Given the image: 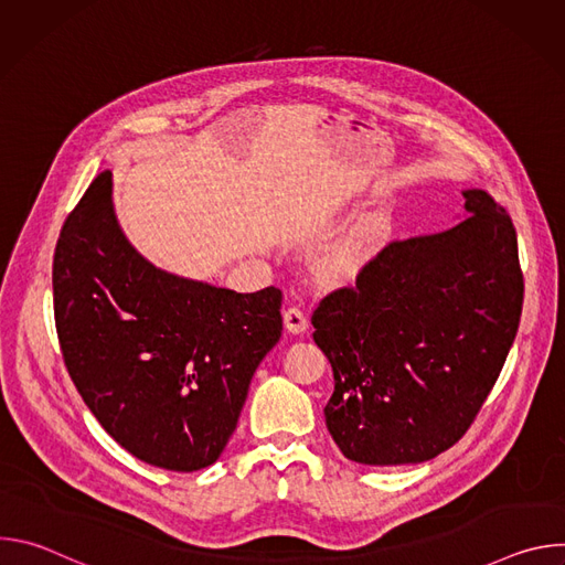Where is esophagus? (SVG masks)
Instances as JSON below:
<instances>
[{"label": "esophagus", "mask_w": 565, "mask_h": 565, "mask_svg": "<svg viewBox=\"0 0 565 565\" xmlns=\"http://www.w3.org/2000/svg\"><path fill=\"white\" fill-rule=\"evenodd\" d=\"M284 327H286L288 333L299 335V333H303L308 329V319H306V315L299 308H288L284 312Z\"/></svg>", "instance_id": "1"}]
</instances>
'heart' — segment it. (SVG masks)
<instances>
[{
    "label": "heart",
    "instance_id": "b5f03b06",
    "mask_svg": "<svg viewBox=\"0 0 565 565\" xmlns=\"http://www.w3.org/2000/svg\"><path fill=\"white\" fill-rule=\"evenodd\" d=\"M393 223L384 212H369L355 218L319 262V275L331 284L355 279L364 266L391 238Z\"/></svg>",
    "mask_w": 565,
    "mask_h": 565
}]
</instances>
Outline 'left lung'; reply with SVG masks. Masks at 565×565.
Instances as JSON below:
<instances>
[{
	"label": "left lung",
	"instance_id": "obj_1",
	"mask_svg": "<svg viewBox=\"0 0 565 565\" xmlns=\"http://www.w3.org/2000/svg\"><path fill=\"white\" fill-rule=\"evenodd\" d=\"M454 227L393 241L312 312L333 366L327 427L349 460L414 465L456 445L519 331L523 275L510 214L462 190Z\"/></svg>",
	"mask_w": 565,
	"mask_h": 565
}]
</instances>
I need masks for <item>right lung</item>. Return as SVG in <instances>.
I'll return each instance as SVG.
<instances>
[{
  "label": "right lung",
  "mask_w": 565,
  "mask_h": 565,
  "mask_svg": "<svg viewBox=\"0 0 565 565\" xmlns=\"http://www.w3.org/2000/svg\"><path fill=\"white\" fill-rule=\"evenodd\" d=\"M111 190L107 170L55 246L64 364L122 449L153 467L196 471L225 449L257 366L281 338V290L236 292L156 268L125 236Z\"/></svg>",
  "instance_id": "add662e5"
}]
</instances>
